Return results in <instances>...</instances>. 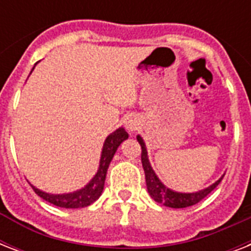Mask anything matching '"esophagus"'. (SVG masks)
<instances>
[{"mask_svg": "<svg viewBox=\"0 0 251 251\" xmlns=\"http://www.w3.org/2000/svg\"><path fill=\"white\" fill-rule=\"evenodd\" d=\"M138 126H139V122L135 117H127L125 121V127L129 131H134V130L138 129Z\"/></svg>", "mask_w": 251, "mask_h": 251, "instance_id": "obj_1", "label": "esophagus"}]
</instances>
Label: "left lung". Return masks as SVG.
I'll list each match as a JSON object with an SVG mask.
<instances>
[{
  "label": "left lung",
  "mask_w": 251,
  "mask_h": 251,
  "mask_svg": "<svg viewBox=\"0 0 251 251\" xmlns=\"http://www.w3.org/2000/svg\"><path fill=\"white\" fill-rule=\"evenodd\" d=\"M138 142L142 147V165L145 169L146 176V185H147V190H149L151 198L157 203H161L167 207H172V208H185V207L194 206L198 202H201L203 198H206L207 195L210 194L211 191L214 190L215 187L218 186L220 181L223 179L219 178L215 183H212L211 186L203 189V190L195 191V193H177L171 189H168L164 183L161 182L159 177L155 175L152 167L150 164L149 156H147V150H146V145L141 135L137 137Z\"/></svg>",
  "instance_id": "1"
}]
</instances>
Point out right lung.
<instances>
[{"mask_svg":"<svg viewBox=\"0 0 251 251\" xmlns=\"http://www.w3.org/2000/svg\"><path fill=\"white\" fill-rule=\"evenodd\" d=\"M127 137H129V134L126 133L124 127H120L114 133L106 137L104 146H102L98 173L80 190L69 193V194H49V193H44V191L39 190V189L31 185L33 191L47 202L52 203L57 207H62V208H82V207L90 206L101 195L108 167H109L110 161L113 159L114 153L117 151L118 146L121 145L125 139H127Z\"/></svg>","mask_w":251,"mask_h":251,"instance_id":"1","label":"right lung"}]
</instances>
